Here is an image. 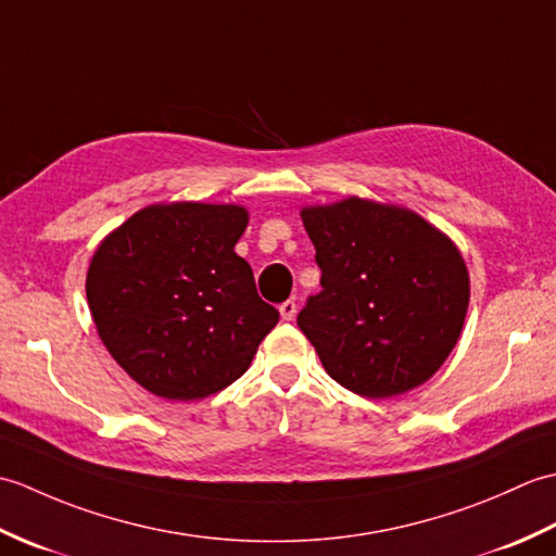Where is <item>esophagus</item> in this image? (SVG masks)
Instances as JSON below:
<instances>
[{
	"instance_id": "34e87169",
	"label": "esophagus",
	"mask_w": 556,
	"mask_h": 556,
	"mask_svg": "<svg viewBox=\"0 0 556 556\" xmlns=\"http://www.w3.org/2000/svg\"><path fill=\"white\" fill-rule=\"evenodd\" d=\"M296 313H299L296 301H285V303L279 305V315L285 317V320H293V317H296Z\"/></svg>"
}]
</instances>
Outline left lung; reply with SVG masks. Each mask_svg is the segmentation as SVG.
I'll use <instances>...</instances> for the list:
<instances>
[{"mask_svg": "<svg viewBox=\"0 0 556 556\" xmlns=\"http://www.w3.org/2000/svg\"><path fill=\"white\" fill-rule=\"evenodd\" d=\"M323 291L299 313L327 375L368 399L404 394L440 370L468 311L456 245L416 212L349 198L305 207Z\"/></svg>", "mask_w": 556, "mask_h": 556, "instance_id": "8db88e82", "label": "left lung"}]
</instances>
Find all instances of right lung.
<instances>
[{"label": "right lung", "instance_id": "right-lung-1", "mask_svg": "<svg viewBox=\"0 0 556 556\" xmlns=\"http://www.w3.org/2000/svg\"><path fill=\"white\" fill-rule=\"evenodd\" d=\"M245 224L236 205H152L92 255L86 293L102 344L155 396L222 392L279 323L233 253Z\"/></svg>", "mask_w": 556, "mask_h": 556}]
</instances>
